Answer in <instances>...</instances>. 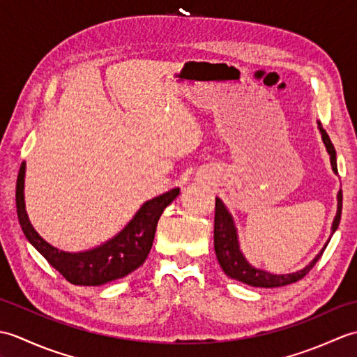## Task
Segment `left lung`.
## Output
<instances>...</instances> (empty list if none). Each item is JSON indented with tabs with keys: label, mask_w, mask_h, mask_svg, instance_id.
Returning <instances> with one entry per match:
<instances>
[{
	"label": "left lung",
	"mask_w": 357,
	"mask_h": 357,
	"mask_svg": "<svg viewBox=\"0 0 357 357\" xmlns=\"http://www.w3.org/2000/svg\"><path fill=\"white\" fill-rule=\"evenodd\" d=\"M317 127H319L321 135H322V141L325 144V147H327V151L330 155L331 169H333V172L337 173L335 146L331 144L330 136L327 135V132L324 130L321 123H317ZM340 213H342V190H339V193H337V213H336L335 221H333V225H331L330 239L333 236V233L337 230L339 222H340ZM330 239L321 250V253H317V256L307 265V267H304L296 273H288V275H271V273H268V271L255 268L253 265L248 264L245 256L242 255L241 248H239L238 233H236V227H234V222H233V218L229 213V210L225 208L222 201L216 198V204H215V252H216V257L219 261V265H221L227 276H230L231 279L241 280V282H244L247 285L273 288V287H284V285L296 282V280H299L305 275H308V271L312 270L316 265V262L321 259L324 250L327 248Z\"/></svg>",
	"instance_id": "1"
}]
</instances>
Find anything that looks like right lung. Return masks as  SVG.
I'll return each instance as SVG.
<instances>
[{"mask_svg": "<svg viewBox=\"0 0 357 357\" xmlns=\"http://www.w3.org/2000/svg\"><path fill=\"white\" fill-rule=\"evenodd\" d=\"M24 174L22 164L17 179V213L24 231L38 252L53 268L75 285H102L130 275L144 264L155 239V231L164 208L179 195V188H172L156 198L142 204L133 219L115 238L87 252L69 253L45 242L29 221L24 204Z\"/></svg>", "mask_w": 357, "mask_h": 357, "instance_id": "obj_1", "label": "right lung"}]
</instances>
